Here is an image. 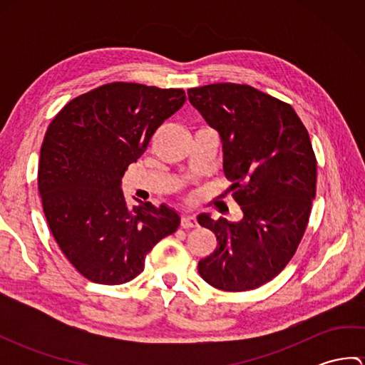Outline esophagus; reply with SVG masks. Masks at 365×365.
<instances>
[{
  "label": "esophagus",
  "instance_id": "obj_1",
  "mask_svg": "<svg viewBox=\"0 0 365 365\" xmlns=\"http://www.w3.org/2000/svg\"><path fill=\"white\" fill-rule=\"evenodd\" d=\"M180 226H182L183 229L196 227V226H197V221H196L195 216H191V215H183V216H182V220H180Z\"/></svg>",
  "mask_w": 365,
  "mask_h": 365
}]
</instances>
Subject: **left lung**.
<instances>
[{
  "instance_id": "obj_1",
  "label": "left lung",
  "mask_w": 365,
  "mask_h": 365,
  "mask_svg": "<svg viewBox=\"0 0 365 365\" xmlns=\"http://www.w3.org/2000/svg\"><path fill=\"white\" fill-rule=\"evenodd\" d=\"M188 98L218 130L224 175L243 212L238 222L197 216L218 242L199 274L224 292L257 289L285 268L307 227L317 190L311 138L289 103L247 84L191 88Z\"/></svg>"
}]
</instances>
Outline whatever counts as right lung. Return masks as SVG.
I'll use <instances>...</instances> for the list:
<instances>
[{
    "label": "right lung",
    "instance_id": "obj_1",
    "mask_svg": "<svg viewBox=\"0 0 365 365\" xmlns=\"http://www.w3.org/2000/svg\"><path fill=\"white\" fill-rule=\"evenodd\" d=\"M185 100L183 89L110 83L71 100L48 125L37 173L43 213L61 251L89 281L135 279L152 247L180 224L165 204L130 208L120 180Z\"/></svg>",
    "mask_w": 365,
    "mask_h": 365
}]
</instances>
